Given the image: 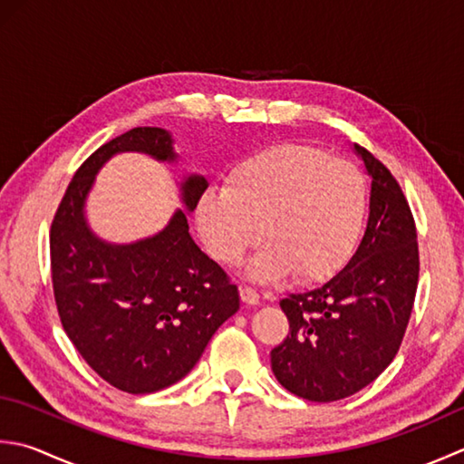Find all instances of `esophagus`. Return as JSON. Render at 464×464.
Returning a JSON list of instances; mask_svg holds the SVG:
<instances>
[{
	"label": "esophagus",
	"instance_id": "34e87169",
	"mask_svg": "<svg viewBox=\"0 0 464 464\" xmlns=\"http://www.w3.org/2000/svg\"><path fill=\"white\" fill-rule=\"evenodd\" d=\"M239 294H241V299H243L245 304H249V305H257V304H259V294H257L253 287L243 285V287L239 289Z\"/></svg>",
	"mask_w": 464,
	"mask_h": 464
}]
</instances>
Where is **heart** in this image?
<instances>
[{
  "label": "heart",
  "mask_w": 464,
  "mask_h": 464,
  "mask_svg": "<svg viewBox=\"0 0 464 464\" xmlns=\"http://www.w3.org/2000/svg\"><path fill=\"white\" fill-rule=\"evenodd\" d=\"M366 215L364 172L297 142L243 157L225 175V187L205 190L195 208L198 235L217 261L233 266L261 235L269 241L247 267L263 284L294 271L305 281L330 279L356 251Z\"/></svg>",
  "instance_id": "1"
}]
</instances>
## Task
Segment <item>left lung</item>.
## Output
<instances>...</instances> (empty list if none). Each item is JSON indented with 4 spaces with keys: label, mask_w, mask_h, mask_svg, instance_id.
<instances>
[{
    "label": "left lung",
    "mask_w": 464,
    "mask_h": 464,
    "mask_svg": "<svg viewBox=\"0 0 464 464\" xmlns=\"http://www.w3.org/2000/svg\"><path fill=\"white\" fill-rule=\"evenodd\" d=\"M353 149L372 177L364 237L328 284L281 299L289 334L271 350L277 382L312 402L342 401L382 374L419 285L416 225L402 188L374 154Z\"/></svg>",
    "instance_id": "obj_1"
}]
</instances>
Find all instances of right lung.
I'll use <instances>...</instances> for the list:
<instances>
[{
    "mask_svg": "<svg viewBox=\"0 0 464 464\" xmlns=\"http://www.w3.org/2000/svg\"><path fill=\"white\" fill-rule=\"evenodd\" d=\"M126 150L177 159L165 129L139 126L82 162L52 221V285L63 332L86 364L122 392L150 394L193 370L213 334L239 310V292L197 247L180 208L160 233L130 245L90 231L84 205L96 172ZM180 190L187 211H195L207 180L190 175Z\"/></svg>",
    "mask_w": 464,
    "mask_h": 464,
    "instance_id": "1",
    "label": "right lung"
}]
</instances>
